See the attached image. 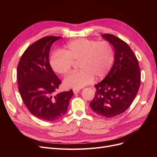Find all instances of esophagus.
Wrapping results in <instances>:
<instances>
[{
  "mask_svg": "<svg viewBox=\"0 0 157 157\" xmlns=\"http://www.w3.org/2000/svg\"><path fill=\"white\" fill-rule=\"evenodd\" d=\"M80 92V90L79 89H73V92L75 94H78Z\"/></svg>",
  "mask_w": 157,
  "mask_h": 157,
  "instance_id": "obj_1",
  "label": "esophagus"
}]
</instances>
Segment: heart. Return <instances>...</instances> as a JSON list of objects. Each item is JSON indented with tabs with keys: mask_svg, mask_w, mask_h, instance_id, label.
I'll list each match as a JSON object with an SVG mask.
<instances>
[{
	"mask_svg": "<svg viewBox=\"0 0 157 157\" xmlns=\"http://www.w3.org/2000/svg\"><path fill=\"white\" fill-rule=\"evenodd\" d=\"M115 51L107 41L98 42L78 39L69 42L63 51L51 55L50 64L57 74H67L73 62H78L79 70L71 73L63 80L65 88L78 89L96 80L103 79L110 72L115 61Z\"/></svg>",
	"mask_w": 157,
	"mask_h": 157,
	"instance_id": "b5f03b06",
	"label": "heart"
}]
</instances>
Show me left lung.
Instances as JSON below:
<instances>
[{"label": "left lung", "instance_id": "1", "mask_svg": "<svg viewBox=\"0 0 157 157\" xmlns=\"http://www.w3.org/2000/svg\"><path fill=\"white\" fill-rule=\"evenodd\" d=\"M101 36L115 50V61L109 73L95 85L96 91L90 106L98 115L111 118L124 113L136 96L141 73L136 57L124 41L111 34Z\"/></svg>", "mask_w": 157, "mask_h": 157}]
</instances>
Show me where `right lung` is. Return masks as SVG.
<instances>
[{
  "mask_svg": "<svg viewBox=\"0 0 157 157\" xmlns=\"http://www.w3.org/2000/svg\"><path fill=\"white\" fill-rule=\"evenodd\" d=\"M61 39L50 36L42 38L28 47L17 68L19 92L22 100L33 115L46 121L62 117L67 111L72 90L54 96L61 80L49 62L52 44Z\"/></svg>",
  "mask_w": 157,
  "mask_h": 157,
  "instance_id": "obj_1",
  "label": "right lung"
}]
</instances>
